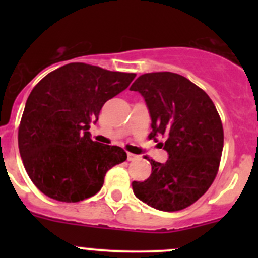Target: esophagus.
<instances>
[{"instance_id":"1","label":"esophagus","mask_w":258,"mask_h":258,"mask_svg":"<svg viewBox=\"0 0 258 258\" xmlns=\"http://www.w3.org/2000/svg\"><path fill=\"white\" fill-rule=\"evenodd\" d=\"M127 160H128V161H136V160H139V156L134 155V153H131V152H128V153H127Z\"/></svg>"}]
</instances>
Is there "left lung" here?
<instances>
[{
	"instance_id": "8db88e82",
	"label": "left lung",
	"mask_w": 258,
	"mask_h": 258,
	"mask_svg": "<svg viewBox=\"0 0 258 258\" xmlns=\"http://www.w3.org/2000/svg\"><path fill=\"white\" fill-rule=\"evenodd\" d=\"M151 116L150 139L165 137V163L150 160L151 176L132 182L135 196L156 210L173 212L191 206L212 184L223 148L220 114L204 90L172 72L145 74L132 83Z\"/></svg>"
}]
</instances>
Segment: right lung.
<instances>
[{"instance_id":"add662e5","label":"right lung","mask_w":258,"mask_h":258,"mask_svg":"<svg viewBox=\"0 0 258 258\" xmlns=\"http://www.w3.org/2000/svg\"><path fill=\"white\" fill-rule=\"evenodd\" d=\"M135 77L74 62L33 87L18 128V148L26 172L43 195L83 201L100 191L110 168L126 161L121 147L92 141L88 130L106 101Z\"/></svg>"}]
</instances>
